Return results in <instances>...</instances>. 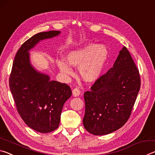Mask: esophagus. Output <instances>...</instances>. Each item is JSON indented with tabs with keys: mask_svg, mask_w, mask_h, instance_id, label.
I'll use <instances>...</instances> for the list:
<instances>
[{
	"mask_svg": "<svg viewBox=\"0 0 155 155\" xmlns=\"http://www.w3.org/2000/svg\"><path fill=\"white\" fill-rule=\"evenodd\" d=\"M80 94H81V91H80L79 89H78V88L73 89V90H72V94H73V96H74V97L78 96L80 95Z\"/></svg>",
	"mask_w": 155,
	"mask_h": 155,
	"instance_id": "1",
	"label": "esophagus"
}]
</instances>
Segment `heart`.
I'll use <instances>...</instances> for the list:
<instances>
[{"mask_svg": "<svg viewBox=\"0 0 155 155\" xmlns=\"http://www.w3.org/2000/svg\"><path fill=\"white\" fill-rule=\"evenodd\" d=\"M109 56V51L105 46L91 43L70 51L65 55L68 63L59 59L57 65L60 72L65 76L72 74V69L68 64L78 68L79 74L83 81L94 82L101 76Z\"/></svg>", "mask_w": 155, "mask_h": 155, "instance_id": "1", "label": "heart"}]
</instances>
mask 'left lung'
I'll use <instances>...</instances> for the list:
<instances>
[{"label": "left lung", "mask_w": 155, "mask_h": 155, "mask_svg": "<svg viewBox=\"0 0 155 155\" xmlns=\"http://www.w3.org/2000/svg\"><path fill=\"white\" fill-rule=\"evenodd\" d=\"M140 85L138 68L124 46L113 68L84 94L85 129L91 134L103 135L123 127L131 114Z\"/></svg>", "instance_id": "left-lung-1"}]
</instances>
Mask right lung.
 I'll return each mask as SVG.
<instances>
[{"label": "right lung", "mask_w": 155, "mask_h": 155, "mask_svg": "<svg viewBox=\"0 0 155 155\" xmlns=\"http://www.w3.org/2000/svg\"><path fill=\"white\" fill-rule=\"evenodd\" d=\"M59 31L34 35L22 44L14 58L9 87L18 114L28 127L47 133L59 127L65 101L72 96L65 83L51 81L48 75L37 71L30 61L29 51L40 41L59 35Z\"/></svg>", "instance_id": "obj_1"}]
</instances>
